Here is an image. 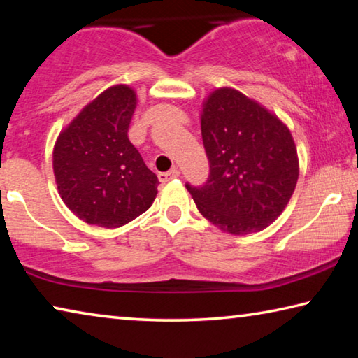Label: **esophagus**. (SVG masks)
I'll return each mask as SVG.
<instances>
[{"instance_id": "obj_1", "label": "esophagus", "mask_w": 358, "mask_h": 358, "mask_svg": "<svg viewBox=\"0 0 358 358\" xmlns=\"http://www.w3.org/2000/svg\"><path fill=\"white\" fill-rule=\"evenodd\" d=\"M157 177H159V181H162V183H167V181H171L173 178H178L180 177V171H178V169H172V171H169V172L159 173V175H157Z\"/></svg>"}]
</instances>
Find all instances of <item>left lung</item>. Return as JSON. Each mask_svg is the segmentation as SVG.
Wrapping results in <instances>:
<instances>
[{
    "mask_svg": "<svg viewBox=\"0 0 358 358\" xmlns=\"http://www.w3.org/2000/svg\"><path fill=\"white\" fill-rule=\"evenodd\" d=\"M201 128L210 175L203 186L186 183L197 210L234 235L268 227L287 207L299 180L287 126L238 90L222 87L203 101Z\"/></svg>",
    "mask_w": 358,
    "mask_h": 358,
    "instance_id": "8db88e82",
    "label": "left lung"
}]
</instances>
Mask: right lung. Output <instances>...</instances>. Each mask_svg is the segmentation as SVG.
I'll use <instances>...</instances> for the list:
<instances>
[{"label":"right lung","instance_id":"1","mask_svg":"<svg viewBox=\"0 0 358 358\" xmlns=\"http://www.w3.org/2000/svg\"><path fill=\"white\" fill-rule=\"evenodd\" d=\"M137 94L128 85L102 92L59 132L53 173L62 196L78 220L115 229L136 220L156 199V175L129 142Z\"/></svg>","mask_w":358,"mask_h":358}]
</instances>
